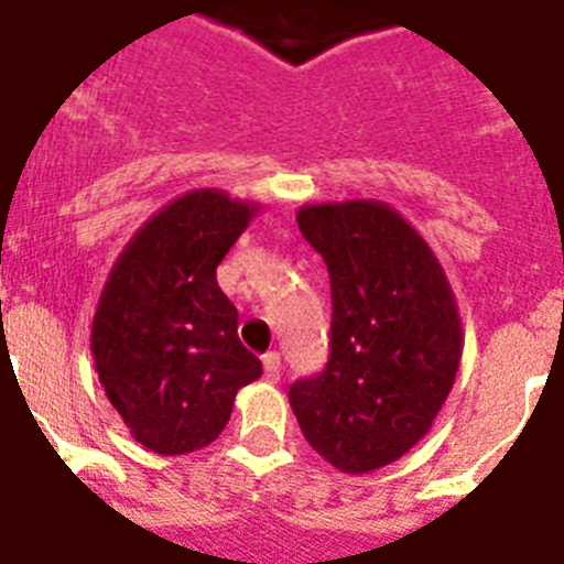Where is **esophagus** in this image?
<instances>
[{"label": "esophagus", "mask_w": 564, "mask_h": 564, "mask_svg": "<svg viewBox=\"0 0 564 564\" xmlns=\"http://www.w3.org/2000/svg\"><path fill=\"white\" fill-rule=\"evenodd\" d=\"M262 367H265L268 381H279V372H282V361H279V352H268L262 358Z\"/></svg>", "instance_id": "obj_1"}]
</instances>
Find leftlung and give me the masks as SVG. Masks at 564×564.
<instances>
[{"mask_svg": "<svg viewBox=\"0 0 564 564\" xmlns=\"http://www.w3.org/2000/svg\"><path fill=\"white\" fill-rule=\"evenodd\" d=\"M305 239L330 273L325 372L288 392L307 443L344 475L390 466L432 430L463 356L457 299L441 259L381 200L307 203Z\"/></svg>", "mask_w": 564, "mask_h": 564, "instance_id": "obj_1", "label": "left lung"}]
</instances>
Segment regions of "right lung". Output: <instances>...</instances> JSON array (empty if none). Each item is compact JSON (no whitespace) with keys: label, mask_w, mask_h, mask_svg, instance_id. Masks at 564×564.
Listing matches in <instances>:
<instances>
[{"label":"right lung","mask_w":564,"mask_h":564,"mask_svg":"<svg viewBox=\"0 0 564 564\" xmlns=\"http://www.w3.org/2000/svg\"><path fill=\"white\" fill-rule=\"evenodd\" d=\"M259 208L223 188H192L158 208L109 268L89 350L129 435L158 455L217 441L237 392L262 376L217 285V265Z\"/></svg>","instance_id":"right-lung-1"}]
</instances>
